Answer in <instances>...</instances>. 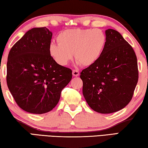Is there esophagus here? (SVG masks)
I'll return each instance as SVG.
<instances>
[{
    "instance_id": "obj_1",
    "label": "esophagus",
    "mask_w": 148,
    "mask_h": 148,
    "mask_svg": "<svg viewBox=\"0 0 148 148\" xmlns=\"http://www.w3.org/2000/svg\"><path fill=\"white\" fill-rule=\"evenodd\" d=\"M72 75H73L74 76H78L79 75V72L77 71V70H73L72 71Z\"/></svg>"
}]
</instances>
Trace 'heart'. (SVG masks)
<instances>
[{
  "instance_id": "obj_1",
  "label": "heart",
  "mask_w": 148,
  "mask_h": 148,
  "mask_svg": "<svg viewBox=\"0 0 148 148\" xmlns=\"http://www.w3.org/2000/svg\"><path fill=\"white\" fill-rule=\"evenodd\" d=\"M106 41V35L98 29L65 30L57 36L58 44H50L49 53L60 66H66L74 53L77 64L89 66L101 57Z\"/></svg>"
}]
</instances>
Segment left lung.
Returning <instances> with one entry per match:
<instances>
[{
    "instance_id": "obj_1",
    "label": "left lung",
    "mask_w": 148,
    "mask_h": 148,
    "mask_svg": "<svg viewBox=\"0 0 148 148\" xmlns=\"http://www.w3.org/2000/svg\"><path fill=\"white\" fill-rule=\"evenodd\" d=\"M101 57L80 73L83 95L89 106L101 114L114 113L131 101L138 79L134 49L116 30L106 31Z\"/></svg>"
}]
</instances>
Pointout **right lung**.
<instances>
[{
    "instance_id": "obj_1",
    "label": "right lung",
    "mask_w": 148,
    "mask_h": 148,
    "mask_svg": "<svg viewBox=\"0 0 148 148\" xmlns=\"http://www.w3.org/2000/svg\"><path fill=\"white\" fill-rule=\"evenodd\" d=\"M52 32L46 27L27 31L9 52L6 82L17 105L31 114L53 110L71 82L72 70L60 66L49 53Z\"/></svg>"
}]
</instances>
